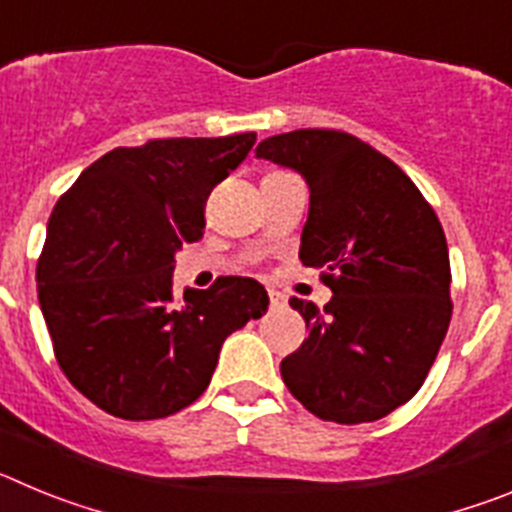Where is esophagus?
I'll list each match as a JSON object with an SVG mask.
<instances>
[{
    "mask_svg": "<svg viewBox=\"0 0 512 512\" xmlns=\"http://www.w3.org/2000/svg\"><path fill=\"white\" fill-rule=\"evenodd\" d=\"M269 302H271V307L282 305V302H284L282 292H277V289H269Z\"/></svg>",
    "mask_w": 512,
    "mask_h": 512,
    "instance_id": "obj_1",
    "label": "esophagus"
}]
</instances>
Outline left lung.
I'll return each mask as SVG.
<instances>
[{"instance_id": "obj_1", "label": "left lung", "mask_w": 512, "mask_h": 512, "mask_svg": "<svg viewBox=\"0 0 512 512\" xmlns=\"http://www.w3.org/2000/svg\"><path fill=\"white\" fill-rule=\"evenodd\" d=\"M256 156L305 176L300 261L333 292L323 310L289 300L307 338L282 361L287 390L330 423L390 415L423 387L451 323L436 212L395 161L343 130L271 135Z\"/></svg>"}]
</instances>
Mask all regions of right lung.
Segmentation results:
<instances>
[{"instance_id":"add662e5","label":"right lung","mask_w":512,"mask_h":512,"mask_svg":"<svg viewBox=\"0 0 512 512\" xmlns=\"http://www.w3.org/2000/svg\"><path fill=\"white\" fill-rule=\"evenodd\" d=\"M256 133L156 138L81 171L48 220L38 300L61 372L104 413L156 420L192 405L220 346L269 307L256 279L174 297V253L202 238L205 202Z\"/></svg>"}]
</instances>
